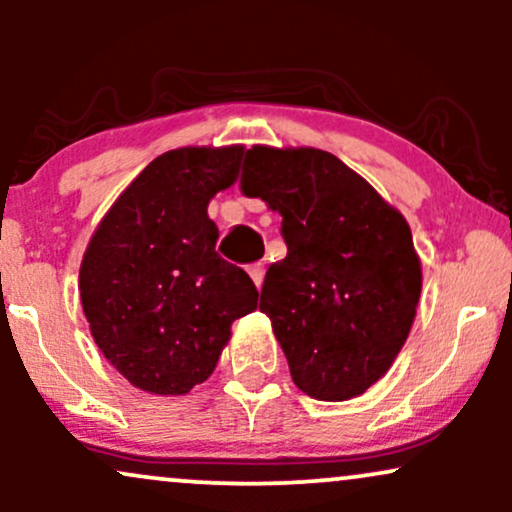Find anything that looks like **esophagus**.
<instances>
[{
	"label": "esophagus",
	"instance_id": "1",
	"mask_svg": "<svg viewBox=\"0 0 512 512\" xmlns=\"http://www.w3.org/2000/svg\"><path fill=\"white\" fill-rule=\"evenodd\" d=\"M248 274L252 276V281H255V286H257V289H260V286H262V281H264V264H262V262H255V264H250V267H248Z\"/></svg>",
	"mask_w": 512,
	"mask_h": 512
}]
</instances>
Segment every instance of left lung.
Returning <instances> with one entry per match:
<instances>
[{
  "instance_id": "8db88e82",
  "label": "left lung",
  "mask_w": 512,
  "mask_h": 512,
  "mask_svg": "<svg viewBox=\"0 0 512 512\" xmlns=\"http://www.w3.org/2000/svg\"><path fill=\"white\" fill-rule=\"evenodd\" d=\"M240 190L281 214L286 257L260 310L308 397L344 402L390 370L421 296L409 223L327 151L252 146Z\"/></svg>"
}]
</instances>
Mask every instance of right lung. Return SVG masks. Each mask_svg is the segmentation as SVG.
Segmentation results:
<instances>
[{
    "label": "right lung",
    "instance_id": "obj_1",
    "mask_svg": "<svg viewBox=\"0 0 512 512\" xmlns=\"http://www.w3.org/2000/svg\"><path fill=\"white\" fill-rule=\"evenodd\" d=\"M243 146L161 154L98 223L79 269L98 349L139 390L185 395L214 373L257 289L216 252L207 207L238 178Z\"/></svg>",
    "mask_w": 512,
    "mask_h": 512
}]
</instances>
